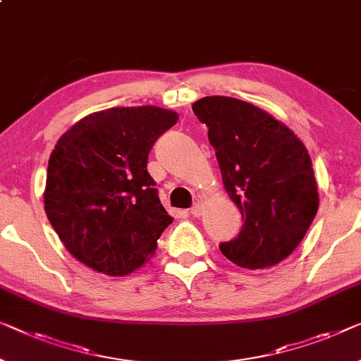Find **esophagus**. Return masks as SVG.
<instances>
[{"instance_id":"34e87169","label":"esophagus","mask_w":361,"mask_h":361,"mask_svg":"<svg viewBox=\"0 0 361 361\" xmlns=\"http://www.w3.org/2000/svg\"><path fill=\"white\" fill-rule=\"evenodd\" d=\"M202 211H204V202H202V201H196L195 206L191 207L190 212H191L192 217H201Z\"/></svg>"}]
</instances>
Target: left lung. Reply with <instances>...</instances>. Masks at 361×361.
<instances>
[{"label":"left lung","instance_id":"1","mask_svg":"<svg viewBox=\"0 0 361 361\" xmlns=\"http://www.w3.org/2000/svg\"><path fill=\"white\" fill-rule=\"evenodd\" d=\"M192 111L209 128L224 186L243 220L220 251L241 267L279 264L303 240L319 206L305 144L267 111L232 97H204Z\"/></svg>","mask_w":361,"mask_h":361}]
</instances>
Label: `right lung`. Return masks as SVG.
Wrapping results in <instances>:
<instances>
[{"label": "right lung", "instance_id": "1", "mask_svg": "<svg viewBox=\"0 0 361 361\" xmlns=\"http://www.w3.org/2000/svg\"><path fill=\"white\" fill-rule=\"evenodd\" d=\"M178 121L160 106H121L82 118L48 160L45 212L66 250L87 267L121 277L154 256L173 222L147 171L154 142Z\"/></svg>", "mask_w": 361, "mask_h": 361}]
</instances>
